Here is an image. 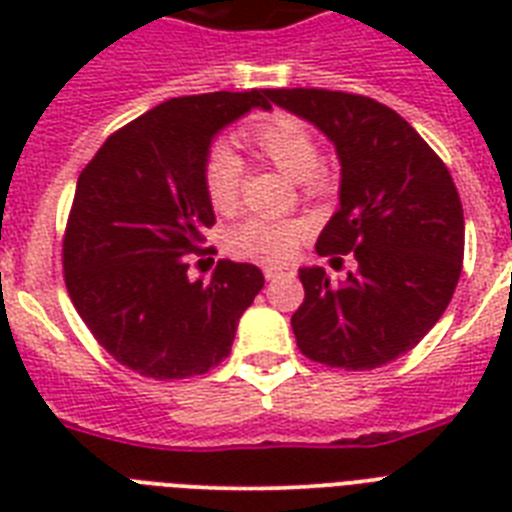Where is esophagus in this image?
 <instances>
[{"label":"esophagus","instance_id":"esophagus-1","mask_svg":"<svg viewBox=\"0 0 512 512\" xmlns=\"http://www.w3.org/2000/svg\"><path fill=\"white\" fill-rule=\"evenodd\" d=\"M284 273H289V268H284V265H265L263 268V276L268 281L279 279V276H284Z\"/></svg>","mask_w":512,"mask_h":512}]
</instances>
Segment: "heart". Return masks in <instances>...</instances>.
Masks as SVG:
<instances>
[{"label":"heart","mask_w":512,"mask_h":512,"mask_svg":"<svg viewBox=\"0 0 512 512\" xmlns=\"http://www.w3.org/2000/svg\"><path fill=\"white\" fill-rule=\"evenodd\" d=\"M249 143L265 162L295 177L308 196H321L329 188V175L321 170L319 140L295 116H273L249 130ZM241 156L225 143L209 148L204 159V191L215 212L228 215L239 204ZM308 236L303 217H247L225 233V249L241 260L279 263L287 260Z\"/></svg>","instance_id":"1"}]
</instances>
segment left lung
Returning a JSON list of instances; mask_svg holds the SVG:
<instances>
[{
  "label": "left lung",
  "instance_id": "obj_1",
  "mask_svg": "<svg viewBox=\"0 0 512 512\" xmlns=\"http://www.w3.org/2000/svg\"><path fill=\"white\" fill-rule=\"evenodd\" d=\"M268 100L335 143L340 209L316 252L358 263L340 284L319 265L300 268L297 348L337 369H377L412 350L452 300L465 252L460 193L412 124L377 100L303 87Z\"/></svg>",
  "mask_w": 512,
  "mask_h": 512
}]
</instances>
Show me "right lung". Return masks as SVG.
I'll return each instance as SVG.
<instances>
[{"label":"right lung","mask_w":512,"mask_h":512,"mask_svg":"<svg viewBox=\"0 0 512 512\" xmlns=\"http://www.w3.org/2000/svg\"><path fill=\"white\" fill-rule=\"evenodd\" d=\"M268 90L172 98L114 132L76 180L63 239L66 289L92 337L132 372L185 380L231 353L241 313L263 289L252 263L188 276L215 212L204 191L212 140Z\"/></svg>","instance_id":"1"}]
</instances>
